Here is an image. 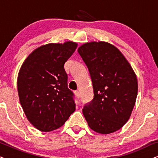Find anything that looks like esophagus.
<instances>
[{"instance_id":"esophagus-1","label":"esophagus","mask_w":158,"mask_h":158,"mask_svg":"<svg viewBox=\"0 0 158 158\" xmlns=\"http://www.w3.org/2000/svg\"><path fill=\"white\" fill-rule=\"evenodd\" d=\"M75 96H76V97L77 98H79L80 97H81V94H80V92L78 91V90H77V91L75 92Z\"/></svg>"}]
</instances>
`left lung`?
<instances>
[{
    "label": "left lung",
    "mask_w": 158,
    "mask_h": 158,
    "mask_svg": "<svg viewBox=\"0 0 158 158\" xmlns=\"http://www.w3.org/2000/svg\"><path fill=\"white\" fill-rule=\"evenodd\" d=\"M77 52L91 77L94 98L83 114L88 126L96 132L107 135L126 124L135 106L138 91L137 75L113 44L90 42Z\"/></svg>",
    "instance_id": "left-lung-1"
}]
</instances>
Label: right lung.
I'll return each instance as SVG.
<instances>
[{
	"label": "right lung",
	"mask_w": 158,
	"mask_h": 158,
	"mask_svg": "<svg viewBox=\"0 0 158 158\" xmlns=\"http://www.w3.org/2000/svg\"><path fill=\"white\" fill-rule=\"evenodd\" d=\"M77 47L70 41L42 45L21 67L17 79L19 101L27 119L40 131L60 128L75 111L64 65Z\"/></svg>",
	"instance_id": "obj_1"
}]
</instances>
